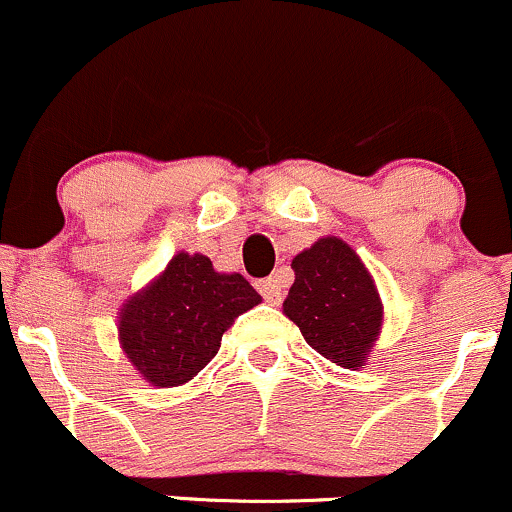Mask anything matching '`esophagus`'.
Returning a JSON list of instances; mask_svg holds the SVG:
<instances>
[{"mask_svg":"<svg viewBox=\"0 0 512 512\" xmlns=\"http://www.w3.org/2000/svg\"><path fill=\"white\" fill-rule=\"evenodd\" d=\"M257 289H260L262 299L267 301V304H279L282 301V294H284V279L282 274H272V277L267 279H260L257 282Z\"/></svg>","mask_w":512,"mask_h":512,"instance_id":"esophagus-1","label":"esophagus"}]
</instances>
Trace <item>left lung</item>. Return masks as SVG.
Instances as JSON below:
<instances>
[{
    "label": "left lung",
    "instance_id": "1",
    "mask_svg": "<svg viewBox=\"0 0 512 512\" xmlns=\"http://www.w3.org/2000/svg\"><path fill=\"white\" fill-rule=\"evenodd\" d=\"M294 284L284 314L331 363L358 370L383 326V301L351 245L321 238L292 260Z\"/></svg>",
    "mask_w": 512,
    "mask_h": 512
}]
</instances>
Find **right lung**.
I'll use <instances>...</instances> for the list:
<instances>
[{
	"label": "right lung",
	"instance_id": "obj_1",
	"mask_svg": "<svg viewBox=\"0 0 512 512\" xmlns=\"http://www.w3.org/2000/svg\"><path fill=\"white\" fill-rule=\"evenodd\" d=\"M260 301L242 274H220L206 255L179 252L122 306V351L147 383L184 385L211 363L230 324Z\"/></svg>",
	"mask_w": 512,
	"mask_h": 512
}]
</instances>
